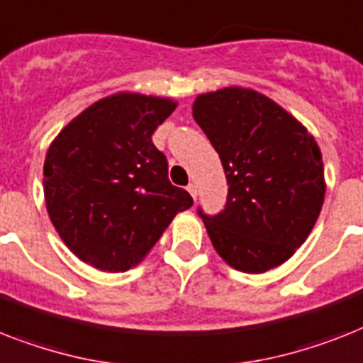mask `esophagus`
<instances>
[{
  "mask_svg": "<svg viewBox=\"0 0 363 363\" xmlns=\"http://www.w3.org/2000/svg\"><path fill=\"white\" fill-rule=\"evenodd\" d=\"M186 190L190 191V196L194 197V199H196V197H197V186H196V184H194V182H191V184H188Z\"/></svg>",
  "mask_w": 363,
  "mask_h": 363,
  "instance_id": "34e87169",
  "label": "esophagus"
}]
</instances>
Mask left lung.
Instances as JSON below:
<instances>
[{"label": "left lung", "mask_w": 363, "mask_h": 363, "mask_svg": "<svg viewBox=\"0 0 363 363\" xmlns=\"http://www.w3.org/2000/svg\"><path fill=\"white\" fill-rule=\"evenodd\" d=\"M194 119L222 160L223 211L197 208L216 252L237 270L267 272L304 244L325 201L317 141L293 115L252 89L199 95Z\"/></svg>", "instance_id": "8db88e82"}]
</instances>
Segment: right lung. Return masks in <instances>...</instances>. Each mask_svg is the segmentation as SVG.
<instances>
[{"label":"right lung","mask_w":363,"mask_h":363,"mask_svg":"<svg viewBox=\"0 0 363 363\" xmlns=\"http://www.w3.org/2000/svg\"><path fill=\"white\" fill-rule=\"evenodd\" d=\"M177 108L169 99L121 93L70 121L44 162V197L63 242L84 263L125 272L145 257L177 212L194 205L167 179L152 134Z\"/></svg>","instance_id":"1"}]
</instances>
